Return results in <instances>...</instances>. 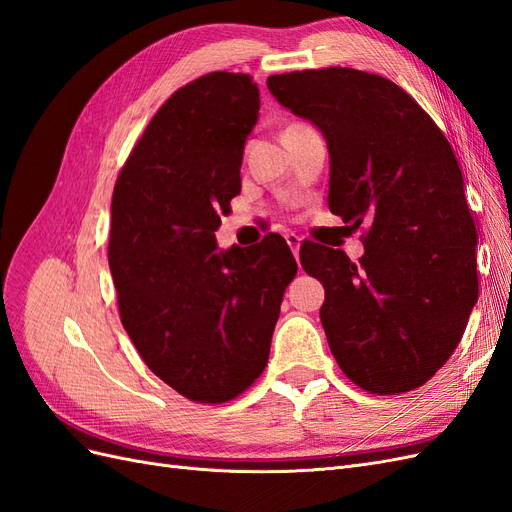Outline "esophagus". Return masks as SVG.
<instances>
[{
    "label": "esophagus",
    "mask_w": 512,
    "mask_h": 512,
    "mask_svg": "<svg viewBox=\"0 0 512 512\" xmlns=\"http://www.w3.org/2000/svg\"><path fill=\"white\" fill-rule=\"evenodd\" d=\"M286 243L290 245V250L294 256H299V247H301V237L294 235V232H288L286 235Z\"/></svg>",
    "instance_id": "34e87169"
}]
</instances>
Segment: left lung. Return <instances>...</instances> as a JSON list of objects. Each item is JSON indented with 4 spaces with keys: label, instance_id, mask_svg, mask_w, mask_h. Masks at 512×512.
Returning a JSON list of instances; mask_svg holds the SVG:
<instances>
[{
    "label": "left lung",
    "instance_id": "1",
    "mask_svg": "<svg viewBox=\"0 0 512 512\" xmlns=\"http://www.w3.org/2000/svg\"><path fill=\"white\" fill-rule=\"evenodd\" d=\"M267 87L327 138L329 209L363 226L356 265L342 250L301 247L303 269L324 286L335 361L363 391H414L451 359L478 299V235L453 147L378 74L303 70Z\"/></svg>",
    "mask_w": 512,
    "mask_h": 512
}]
</instances>
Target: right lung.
I'll use <instances>...</instances> for the list:
<instances>
[{"label":"right lung","instance_id":"right-lung-1","mask_svg":"<svg viewBox=\"0 0 512 512\" xmlns=\"http://www.w3.org/2000/svg\"><path fill=\"white\" fill-rule=\"evenodd\" d=\"M260 96L250 74L209 72L153 115L113 190L108 267L123 329L147 367L196 404L260 378L297 262L280 235L215 247L241 192Z\"/></svg>","mask_w":512,"mask_h":512}]
</instances>
